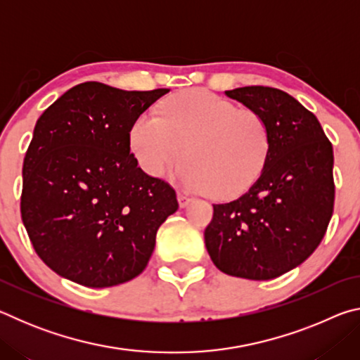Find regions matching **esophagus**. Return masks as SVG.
<instances>
[{
    "label": "esophagus",
    "instance_id": "34e87169",
    "mask_svg": "<svg viewBox=\"0 0 360 360\" xmlns=\"http://www.w3.org/2000/svg\"><path fill=\"white\" fill-rule=\"evenodd\" d=\"M178 202L181 208H184V206H187L192 202V197H188V195H186L184 192H178Z\"/></svg>",
    "mask_w": 360,
    "mask_h": 360
}]
</instances>
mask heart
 I'll use <instances>...</instances> for the list:
<instances>
[{"label": "heart", "instance_id": "heart-1", "mask_svg": "<svg viewBox=\"0 0 360 360\" xmlns=\"http://www.w3.org/2000/svg\"><path fill=\"white\" fill-rule=\"evenodd\" d=\"M185 152H181V148ZM130 148L146 173L160 178L181 155L179 184L192 192L231 197L259 178L271 149L268 122L254 109L206 90H187L143 112L130 129Z\"/></svg>", "mask_w": 360, "mask_h": 360}]
</instances>
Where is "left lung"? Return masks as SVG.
<instances>
[{"mask_svg":"<svg viewBox=\"0 0 360 360\" xmlns=\"http://www.w3.org/2000/svg\"><path fill=\"white\" fill-rule=\"evenodd\" d=\"M225 95L264 115L271 149L245 193L212 205L205 245L225 275L265 281L300 265L324 238L335 200L333 149L316 115L283 90L251 85Z\"/></svg>","mask_w":360,"mask_h":360,"instance_id":"obj_1","label":"left lung"}]
</instances>
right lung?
<instances>
[{"mask_svg":"<svg viewBox=\"0 0 360 360\" xmlns=\"http://www.w3.org/2000/svg\"><path fill=\"white\" fill-rule=\"evenodd\" d=\"M168 92L84 82L36 122L20 212L36 254L57 275L111 288L148 265L158 227L179 205L168 182L138 167L130 129Z\"/></svg>","mask_w":360,"mask_h":360,"instance_id":"add662e5","label":"right lung"}]
</instances>
